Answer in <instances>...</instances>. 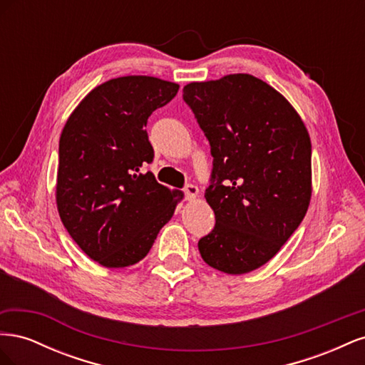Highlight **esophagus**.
I'll return each instance as SVG.
<instances>
[{"label": "esophagus", "instance_id": "esophagus-1", "mask_svg": "<svg viewBox=\"0 0 365 365\" xmlns=\"http://www.w3.org/2000/svg\"><path fill=\"white\" fill-rule=\"evenodd\" d=\"M182 192H184V195H185V200H187V201L195 200V197L197 196V193H200V190H197V187L193 185V184H187V185L184 187Z\"/></svg>", "mask_w": 365, "mask_h": 365}]
</instances>
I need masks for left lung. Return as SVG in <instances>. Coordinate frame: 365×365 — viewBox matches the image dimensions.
Here are the masks:
<instances>
[{
    "label": "left lung",
    "instance_id": "8db88e82",
    "mask_svg": "<svg viewBox=\"0 0 365 365\" xmlns=\"http://www.w3.org/2000/svg\"><path fill=\"white\" fill-rule=\"evenodd\" d=\"M182 98L213 157L205 200L216 224L197 242L201 257L233 275L257 269L307 212L311 138L289 102L250 74L189 83Z\"/></svg>",
    "mask_w": 365,
    "mask_h": 365
}]
</instances>
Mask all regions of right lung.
<instances>
[{
    "label": "right lung",
    "mask_w": 365,
    "mask_h": 365,
    "mask_svg": "<svg viewBox=\"0 0 365 365\" xmlns=\"http://www.w3.org/2000/svg\"><path fill=\"white\" fill-rule=\"evenodd\" d=\"M178 90L149 76L108 81L83 98L62 130L59 216L86 256L106 268L145 259L182 197L145 173L153 161L148 118Z\"/></svg>",
    "instance_id": "add662e5"
}]
</instances>
